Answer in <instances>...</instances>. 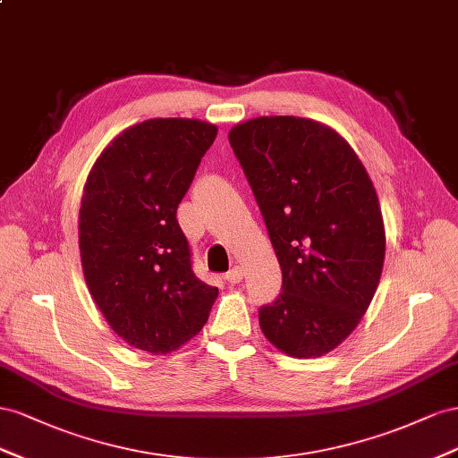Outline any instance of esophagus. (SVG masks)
I'll list each match as a JSON object with an SVG mask.
<instances>
[{"label":"esophagus","mask_w":458,"mask_h":458,"mask_svg":"<svg viewBox=\"0 0 458 458\" xmlns=\"http://www.w3.org/2000/svg\"><path fill=\"white\" fill-rule=\"evenodd\" d=\"M225 280H226L228 284H240V282L243 280V270H242V267H232V268L226 272Z\"/></svg>","instance_id":"34e87169"}]
</instances>
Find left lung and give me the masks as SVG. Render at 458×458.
Wrapping results in <instances>:
<instances>
[{
    "instance_id": "8db88e82",
    "label": "left lung",
    "mask_w": 458,
    "mask_h": 458,
    "mask_svg": "<svg viewBox=\"0 0 458 458\" xmlns=\"http://www.w3.org/2000/svg\"><path fill=\"white\" fill-rule=\"evenodd\" d=\"M228 140L282 267L260 330L285 355L322 357L357 328L380 284L386 228L372 180L349 141L312 119L257 116Z\"/></svg>"
}]
</instances>
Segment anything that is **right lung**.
I'll use <instances>...</instances> for the list:
<instances>
[{
    "mask_svg": "<svg viewBox=\"0 0 458 458\" xmlns=\"http://www.w3.org/2000/svg\"><path fill=\"white\" fill-rule=\"evenodd\" d=\"M216 132L199 119L132 124L101 151L84 184L78 247L86 285L113 332L151 355L198 335L218 295L193 274L176 220Z\"/></svg>",
    "mask_w": 458,
    "mask_h": 458,
    "instance_id": "1",
    "label": "right lung"
}]
</instances>
